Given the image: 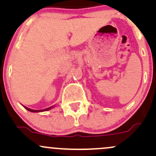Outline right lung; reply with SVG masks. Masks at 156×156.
Instances as JSON below:
<instances>
[{"label": "right lung", "instance_id": "add662e5", "mask_svg": "<svg viewBox=\"0 0 156 156\" xmlns=\"http://www.w3.org/2000/svg\"><path fill=\"white\" fill-rule=\"evenodd\" d=\"M24 107H25V106H24ZM52 107H53V106L50 107V108H46V109H43V110H33V109L28 108H27V107H25V108H26L28 111H29V112H44V111L49 110V109H51V108H52Z\"/></svg>", "mask_w": 156, "mask_h": 156}]
</instances>
